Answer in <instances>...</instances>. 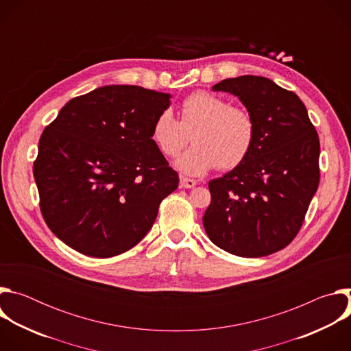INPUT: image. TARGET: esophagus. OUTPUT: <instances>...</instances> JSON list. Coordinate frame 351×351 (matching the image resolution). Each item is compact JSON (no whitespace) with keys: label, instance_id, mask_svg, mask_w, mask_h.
<instances>
[{"label":"esophagus","instance_id":"obj_1","mask_svg":"<svg viewBox=\"0 0 351 351\" xmlns=\"http://www.w3.org/2000/svg\"><path fill=\"white\" fill-rule=\"evenodd\" d=\"M197 184V182L194 179H189V178H184V176H180V182H179V186L180 189H191Z\"/></svg>","mask_w":351,"mask_h":351}]
</instances>
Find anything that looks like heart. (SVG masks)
Wrapping results in <instances>:
<instances>
[{
  "label": "heart",
  "mask_w": 351,
  "mask_h": 351,
  "mask_svg": "<svg viewBox=\"0 0 351 351\" xmlns=\"http://www.w3.org/2000/svg\"><path fill=\"white\" fill-rule=\"evenodd\" d=\"M180 122L169 110L154 121L152 138L167 157H176L189 140L194 144L175 161L184 175L202 176L218 165H239L252 149L256 123L247 110L232 107L226 99L208 91H194L180 106Z\"/></svg>",
  "instance_id": "1"
}]
</instances>
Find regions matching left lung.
I'll return each mask as SVG.
<instances>
[{
  "label": "left lung",
  "mask_w": 351,
  "mask_h": 351,
  "mask_svg": "<svg viewBox=\"0 0 351 351\" xmlns=\"http://www.w3.org/2000/svg\"><path fill=\"white\" fill-rule=\"evenodd\" d=\"M214 91L236 95L256 123L250 153L208 183L203 225L225 252L247 258L286 247L303 225L319 183V138L302 99L271 79H225Z\"/></svg>",
  "instance_id": "obj_1"
}]
</instances>
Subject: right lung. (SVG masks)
<instances>
[{"label":"right lung","instance_id":"obj_1","mask_svg":"<svg viewBox=\"0 0 351 351\" xmlns=\"http://www.w3.org/2000/svg\"><path fill=\"white\" fill-rule=\"evenodd\" d=\"M171 94L111 84L72 98L38 141L33 175L51 232L76 252L108 258L152 229L179 176L152 138Z\"/></svg>","mask_w":351,"mask_h":351}]
</instances>
